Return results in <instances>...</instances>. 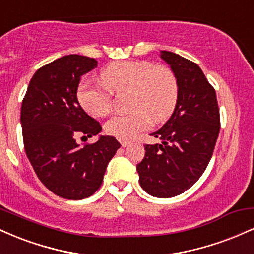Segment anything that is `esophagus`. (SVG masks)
I'll list each match as a JSON object with an SVG mask.
<instances>
[{
    "mask_svg": "<svg viewBox=\"0 0 254 254\" xmlns=\"http://www.w3.org/2000/svg\"><path fill=\"white\" fill-rule=\"evenodd\" d=\"M121 144H122V147L125 148L130 144V142L129 141H121Z\"/></svg>",
    "mask_w": 254,
    "mask_h": 254,
    "instance_id": "1",
    "label": "esophagus"
}]
</instances>
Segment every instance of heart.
<instances>
[{"instance_id":"b5f03b06","label":"heart","mask_w":254,"mask_h":254,"mask_svg":"<svg viewBox=\"0 0 254 254\" xmlns=\"http://www.w3.org/2000/svg\"><path fill=\"white\" fill-rule=\"evenodd\" d=\"M129 92L127 115H116L105 123V131L119 139H132L172 115L179 97L176 74L166 65L149 61H122L101 72V82L84 78L78 84L77 100L93 117H104L112 107V94Z\"/></svg>"}]
</instances>
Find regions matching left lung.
Here are the masks:
<instances>
[{"label":"left lung","instance_id":"obj_1","mask_svg":"<svg viewBox=\"0 0 254 254\" xmlns=\"http://www.w3.org/2000/svg\"><path fill=\"white\" fill-rule=\"evenodd\" d=\"M161 58L176 74L179 97L171 118L151 133L162 143L144 145L137 172L145 192L170 198L190 189L204 173L221 125L216 92L202 69L170 51H161Z\"/></svg>","mask_w":254,"mask_h":254}]
</instances>
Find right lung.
<instances>
[{"label": "right lung", "instance_id": "obj_1", "mask_svg": "<svg viewBox=\"0 0 254 254\" xmlns=\"http://www.w3.org/2000/svg\"><path fill=\"white\" fill-rule=\"evenodd\" d=\"M94 58L68 55L46 64L31 78L21 105L26 155L46 188L65 199L92 196L121 143L101 136L78 144L76 137L98 135L101 125L77 100L81 76L97 68Z\"/></svg>", "mask_w": 254, "mask_h": 254}]
</instances>
